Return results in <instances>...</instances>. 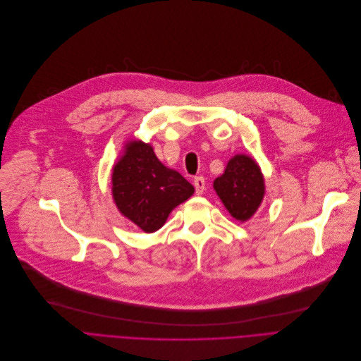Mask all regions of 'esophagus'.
Wrapping results in <instances>:
<instances>
[{
  "mask_svg": "<svg viewBox=\"0 0 361 361\" xmlns=\"http://www.w3.org/2000/svg\"><path fill=\"white\" fill-rule=\"evenodd\" d=\"M194 186H195V192H197L198 195L202 194L204 190H205V180H204V178H202V176H197V178L194 179Z\"/></svg>",
  "mask_w": 361,
  "mask_h": 361,
  "instance_id": "34e87169",
  "label": "esophagus"
}]
</instances>
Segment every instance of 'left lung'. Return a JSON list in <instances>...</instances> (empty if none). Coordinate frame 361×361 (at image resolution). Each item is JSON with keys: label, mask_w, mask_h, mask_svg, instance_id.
I'll return each instance as SVG.
<instances>
[{"label": "left lung", "mask_w": 361, "mask_h": 361, "mask_svg": "<svg viewBox=\"0 0 361 361\" xmlns=\"http://www.w3.org/2000/svg\"><path fill=\"white\" fill-rule=\"evenodd\" d=\"M213 186L226 210L239 221H247L254 216L266 190L259 164L245 154L232 157L225 173L216 178Z\"/></svg>", "instance_id": "1"}]
</instances>
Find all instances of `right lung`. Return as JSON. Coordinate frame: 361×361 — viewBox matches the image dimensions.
Segmentation results:
<instances>
[{"instance_id":"1","label":"right lung","mask_w":361,"mask_h":361,"mask_svg":"<svg viewBox=\"0 0 361 361\" xmlns=\"http://www.w3.org/2000/svg\"><path fill=\"white\" fill-rule=\"evenodd\" d=\"M111 183L118 212L147 233L159 231L171 210L194 194V186L140 140L126 142L113 167Z\"/></svg>"}]
</instances>
